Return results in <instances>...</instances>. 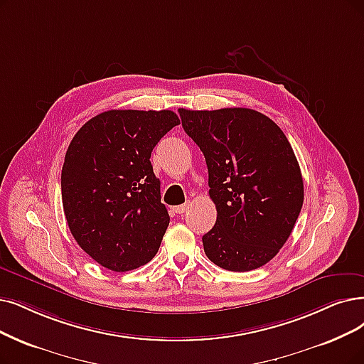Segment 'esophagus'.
<instances>
[{"instance_id": "obj_1", "label": "esophagus", "mask_w": 364, "mask_h": 364, "mask_svg": "<svg viewBox=\"0 0 364 364\" xmlns=\"http://www.w3.org/2000/svg\"><path fill=\"white\" fill-rule=\"evenodd\" d=\"M188 208H190V205H188V203H185V205H181V206H174L173 210L181 215V213H185L188 210Z\"/></svg>"}]
</instances>
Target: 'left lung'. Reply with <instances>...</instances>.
Here are the masks:
<instances>
[{
	"instance_id": "left-lung-1",
	"label": "left lung",
	"mask_w": 364,
	"mask_h": 364,
	"mask_svg": "<svg viewBox=\"0 0 364 364\" xmlns=\"http://www.w3.org/2000/svg\"><path fill=\"white\" fill-rule=\"evenodd\" d=\"M182 127L206 158L215 227L208 258L225 270L264 266L291 235L303 206V178L282 129L252 109H179Z\"/></svg>"
}]
</instances>
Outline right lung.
<instances>
[{
	"instance_id": "obj_1",
	"label": "right lung",
	"mask_w": 364,
	"mask_h": 364,
	"mask_svg": "<svg viewBox=\"0 0 364 364\" xmlns=\"http://www.w3.org/2000/svg\"><path fill=\"white\" fill-rule=\"evenodd\" d=\"M179 124L171 110H107L73 137L61 173L65 220L103 267L133 270L158 252L170 216L151 154Z\"/></svg>"
}]
</instances>
